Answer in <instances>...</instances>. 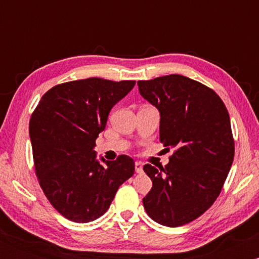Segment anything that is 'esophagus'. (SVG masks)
<instances>
[{
  "instance_id": "1",
  "label": "esophagus",
  "mask_w": 259,
  "mask_h": 259,
  "mask_svg": "<svg viewBox=\"0 0 259 259\" xmlns=\"http://www.w3.org/2000/svg\"><path fill=\"white\" fill-rule=\"evenodd\" d=\"M135 171L138 174H141L142 171H144V169H142V163L141 162H135Z\"/></svg>"
}]
</instances>
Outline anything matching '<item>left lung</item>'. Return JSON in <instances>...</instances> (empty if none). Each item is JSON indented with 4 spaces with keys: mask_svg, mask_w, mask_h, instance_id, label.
Here are the masks:
<instances>
[{
    "mask_svg": "<svg viewBox=\"0 0 259 259\" xmlns=\"http://www.w3.org/2000/svg\"><path fill=\"white\" fill-rule=\"evenodd\" d=\"M138 86L158 109L160 142L175 148L164 168L144 165L152 180L144 207L158 224L181 227L214 203L233 164L228 109L212 89L179 74L141 80Z\"/></svg>",
    "mask_w": 259,
    "mask_h": 259,
    "instance_id": "8db88e82",
    "label": "left lung"
}]
</instances>
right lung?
Instances as JSON below:
<instances>
[{
  "label": "right lung",
  "mask_w": 259,
  "mask_h": 259,
  "mask_svg": "<svg viewBox=\"0 0 259 259\" xmlns=\"http://www.w3.org/2000/svg\"><path fill=\"white\" fill-rule=\"evenodd\" d=\"M135 81L89 78L64 82L41 97L29 123L35 171L47 200L64 218L89 223L111 206L133 177L135 162L96 158V139L108 114Z\"/></svg>",
  "instance_id": "add662e5"
}]
</instances>
